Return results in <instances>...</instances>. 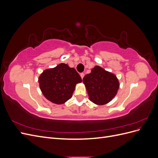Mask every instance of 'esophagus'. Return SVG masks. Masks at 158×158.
Returning <instances> with one entry per match:
<instances>
[{
	"mask_svg": "<svg viewBox=\"0 0 158 158\" xmlns=\"http://www.w3.org/2000/svg\"><path fill=\"white\" fill-rule=\"evenodd\" d=\"M80 76H81V78H82V79H83L84 76V73H80Z\"/></svg>",
	"mask_w": 158,
	"mask_h": 158,
	"instance_id": "1",
	"label": "esophagus"
}]
</instances>
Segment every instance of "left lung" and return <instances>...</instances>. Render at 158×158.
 <instances>
[{
    "label": "left lung",
    "instance_id": "1",
    "mask_svg": "<svg viewBox=\"0 0 158 158\" xmlns=\"http://www.w3.org/2000/svg\"><path fill=\"white\" fill-rule=\"evenodd\" d=\"M82 81L89 100L99 106L111 102L119 88L117 76L99 66L93 68L89 74L84 76Z\"/></svg>",
    "mask_w": 158,
    "mask_h": 158
}]
</instances>
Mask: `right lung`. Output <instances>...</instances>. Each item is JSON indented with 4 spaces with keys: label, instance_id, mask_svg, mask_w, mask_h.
Masks as SVG:
<instances>
[{
    "label": "right lung",
    "instance_id": "add662e5",
    "mask_svg": "<svg viewBox=\"0 0 158 158\" xmlns=\"http://www.w3.org/2000/svg\"><path fill=\"white\" fill-rule=\"evenodd\" d=\"M38 81L45 98L59 105L72 98L76 84L82 82V78L74 68L60 63L55 68L45 70Z\"/></svg>",
    "mask_w": 158,
    "mask_h": 158
}]
</instances>
